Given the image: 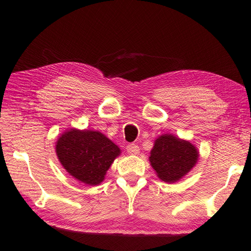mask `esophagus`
<instances>
[{
  "instance_id": "esophagus-1",
  "label": "esophagus",
  "mask_w": 251,
  "mask_h": 251,
  "mask_svg": "<svg viewBox=\"0 0 251 251\" xmlns=\"http://www.w3.org/2000/svg\"><path fill=\"white\" fill-rule=\"evenodd\" d=\"M126 149H127V152H128L129 154H138L139 153V147L135 144H129L126 147Z\"/></svg>"
}]
</instances>
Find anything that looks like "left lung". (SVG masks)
I'll return each instance as SVG.
<instances>
[{
    "mask_svg": "<svg viewBox=\"0 0 251 251\" xmlns=\"http://www.w3.org/2000/svg\"><path fill=\"white\" fill-rule=\"evenodd\" d=\"M199 156L197 147L190 141L165 134L154 141L149 161L159 179L175 183L191 171Z\"/></svg>",
    "mask_w": 251,
    "mask_h": 251,
    "instance_id": "1",
    "label": "left lung"
}]
</instances>
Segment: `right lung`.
I'll return each instance as SVG.
<instances>
[{"label":"right lung","mask_w":251,"mask_h":251,"mask_svg":"<svg viewBox=\"0 0 251 251\" xmlns=\"http://www.w3.org/2000/svg\"><path fill=\"white\" fill-rule=\"evenodd\" d=\"M56 153L62 167L75 179L98 185L120 156L121 149L100 131L71 128L58 138Z\"/></svg>","instance_id":"add662e5"}]
</instances>
